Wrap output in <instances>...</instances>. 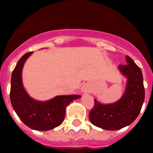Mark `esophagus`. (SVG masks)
Returning a JSON list of instances; mask_svg holds the SVG:
<instances>
[{"label": "esophagus", "instance_id": "esophagus-1", "mask_svg": "<svg viewBox=\"0 0 153 153\" xmlns=\"http://www.w3.org/2000/svg\"><path fill=\"white\" fill-rule=\"evenodd\" d=\"M82 92H83V93H88V92H90V87L87 85H84L82 87Z\"/></svg>", "mask_w": 153, "mask_h": 153}]
</instances>
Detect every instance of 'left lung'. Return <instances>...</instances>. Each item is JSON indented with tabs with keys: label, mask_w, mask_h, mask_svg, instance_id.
I'll return each instance as SVG.
<instances>
[{
	"label": "left lung",
	"mask_w": 153,
	"mask_h": 153,
	"mask_svg": "<svg viewBox=\"0 0 153 153\" xmlns=\"http://www.w3.org/2000/svg\"><path fill=\"white\" fill-rule=\"evenodd\" d=\"M126 58V64L118 67L127 78L123 96L112 104H102L94 99V106L89 114L91 123L105 130H117L133 123L145 101L142 71L129 56Z\"/></svg>",
	"instance_id": "obj_1"
}]
</instances>
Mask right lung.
Instances as JSON below:
<instances>
[{
	"mask_svg": "<svg viewBox=\"0 0 153 153\" xmlns=\"http://www.w3.org/2000/svg\"><path fill=\"white\" fill-rule=\"evenodd\" d=\"M32 54V51H30L23 55L13 70L11 78V103L20 120L29 128L39 131L50 130L62 124L66 107L81 95L56 96L47 102H39L31 98L23 86L22 69Z\"/></svg>",
	"mask_w": 153,
	"mask_h": 153,
	"instance_id": "right-lung-1",
	"label": "right lung"
}]
</instances>
